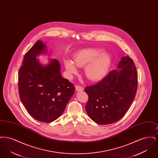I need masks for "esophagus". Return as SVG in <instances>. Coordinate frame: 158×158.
<instances>
[{
	"label": "esophagus",
	"mask_w": 158,
	"mask_h": 158,
	"mask_svg": "<svg viewBox=\"0 0 158 158\" xmlns=\"http://www.w3.org/2000/svg\"><path fill=\"white\" fill-rule=\"evenodd\" d=\"M76 90L77 92H80V91H83V88L81 87L79 85H76Z\"/></svg>",
	"instance_id": "34e87169"
}]
</instances>
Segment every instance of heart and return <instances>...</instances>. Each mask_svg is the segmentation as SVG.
I'll return each mask as SVG.
<instances>
[{
    "label": "heart",
    "mask_w": 158,
    "mask_h": 158,
    "mask_svg": "<svg viewBox=\"0 0 158 158\" xmlns=\"http://www.w3.org/2000/svg\"><path fill=\"white\" fill-rule=\"evenodd\" d=\"M102 49L86 48L74 54V63L78 67H85V75L91 81H97L103 77L110 66L111 57ZM74 63L67 60L64 65L69 73H75L77 69Z\"/></svg>",
    "instance_id": "heart-1"
}]
</instances>
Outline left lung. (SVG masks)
Masks as SVG:
<instances>
[{
  "mask_svg": "<svg viewBox=\"0 0 158 158\" xmlns=\"http://www.w3.org/2000/svg\"><path fill=\"white\" fill-rule=\"evenodd\" d=\"M98 83L86 86L88 116L100 125L114 123L123 117L137 89V73L133 60L123 57L117 66Z\"/></svg>",
  "mask_w": 158,
  "mask_h": 158,
  "instance_id": "1",
  "label": "left lung"
}]
</instances>
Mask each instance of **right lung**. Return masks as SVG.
Wrapping results in <instances>:
<instances>
[{
  "instance_id": "1",
  "label": "right lung",
  "mask_w": 158,
  "mask_h": 158,
  "mask_svg": "<svg viewBox=\"0 0 158 158\" xmlns=\"http://www.w3.org/2000/svg\"><path fill=\"white\" fill-rule=\"evenodd\" d=\"M40 40L26 53L18 73L19 98L27 112L34 119L51 123L64 112L75 92V86L60 73L56 59L42 65L37 57L47 52Z\"/></svg>"
}]
</instances>
